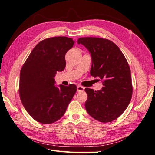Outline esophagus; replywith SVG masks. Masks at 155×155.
Listing matches in <instances>:
<instances>
[{
  "label": "esophagus",
  "mask_w": 155,
  "mask_h": 155,
  "mask_svg": "<svg viewBox=\"0 0 155 155\" xmlns=\"http://www.w3.org/2000/svg\"><path fill=\"white\" fill-rule=\"evenodd\" d=\"M77 91H78V92L83 91H84V87L82 86H80V85H78V86L77 87Z\"/></svg>",
  "instance_id": "34e87169"
}]
</instances>
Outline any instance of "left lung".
Listing matches in <instances>:
<instances>
[{"mask_svg":"<svg viewBox=\"0 0 155 155\" xmlns=\"http://www.w3.org/2000/svg\"><path fill=\"white\" fill-rule=\"evenodd\" d=\"M78 43L91 54V75L104 80L100 90L85 89L87 94L85 109L99 121H114L125 111L132 97L130 70L126 58L119 47L107 39L80 38Z\"/></svg>","mask_w":155,"mask_h":155,"instance_id":"1","label":"left lung"}]
</instances>
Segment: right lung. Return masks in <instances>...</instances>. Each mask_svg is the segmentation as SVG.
Masks as SVG:
<instances>
[{"mask_svg":"<svg viewBox=\"0 0 155 155\" xmlns=\"http://www.w3.org/2000/svg\"><path fill=\"white\" fill-rule=\"evenodd\" d=\"M75 41L53 37L34 48L20 74L19 94L26 111L36 121L50 124L64 115L77 91L76 85H56L57 71L66 67L65 56Z\"/></svg>","mask_w":155,"mask_h":155,"instance_id":"right-lung-1","label":"right lung"}]
</instances>
